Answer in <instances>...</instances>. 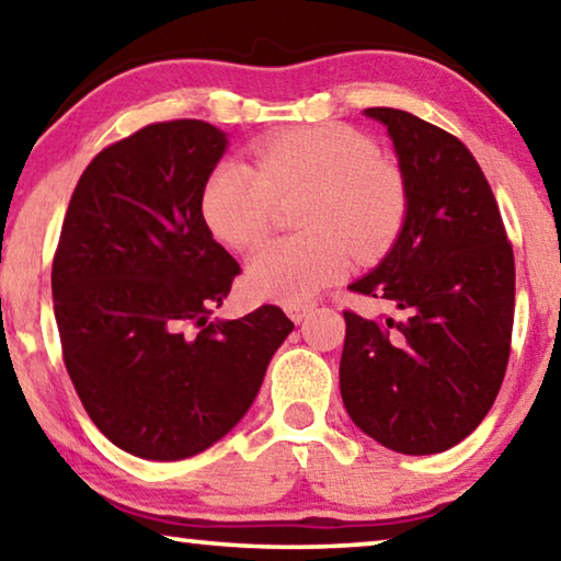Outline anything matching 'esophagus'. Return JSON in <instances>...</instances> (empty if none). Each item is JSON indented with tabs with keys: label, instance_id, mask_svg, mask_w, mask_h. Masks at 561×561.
Listing matches in <instances>:
<instances>
[{
	"label": "esophagus",
	"instance_id": "34e87169",
	"mask_svg": "<svg viewBox=\"0 0 561 561\" xmlns=\"http://www.w3.org/2000/svg\"><path fill=\"white\" fill-rule=\"evenodd\" d=\"M317 305H314V301H295V305H287V307H284V312H287L289 314V319H291V322H295V324H299L301 322V319H305L309 312H312V309H314Z\"/></svg>",
	"mask_w": 561,
	"mask_h": 561
}]
</instances>
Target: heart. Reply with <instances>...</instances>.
I'll list each match as a JSON object with an SVG mask.
<instances>
[{"label": "heart", "instance_id": "1", "mask_svg": "<svg viewBox=\"0 0 561 561\" xmlns=\"http://www.w3.org/2000/svg\"><path fill=\"white\" fill-rule=\"evenodd\" d=\"M305 192L297 221L307 232L264 244L247 266L256 297L307 301L344 277L350 243L359 254L377 252L407 215V184L375 141L344 124H317L256 141L252 167L219 162L204 184L202 217L221 244L249 249L270 229L277 199Z\"/></svg>", "mask_w": 561, "mask_h": 561}]
</instances>
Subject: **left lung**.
<instances>
[{
	"label": "left lung",
	"instance_id": "obj_1",
	"mask_svg": "<svg viewBox=\"0 0 561 561\" xmlns=\"http://www.w3.org/2000/svg\"><path fill=\"white\" fill-rule=\"evenodd\" d=\"M394 141L407 215L394 247L352 284L399 319L344 312L342 402L381 447L437 455L469 437L500 394L514 324V252L482 167L414 114L371 106Z\"/></svg>",
	"mask_w": 561,
	"mask_h": 561
}]
</instances>
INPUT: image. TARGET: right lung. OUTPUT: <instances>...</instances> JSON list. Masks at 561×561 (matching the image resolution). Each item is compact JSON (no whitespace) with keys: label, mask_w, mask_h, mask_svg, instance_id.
<instances>
[{"label":"right lung","mask_w":561,"mask_h":561,"mask_svg":"<svg viewBox=\"0 0 561 561\" xmlns=\"http://www.w3.org/2000/svg\"><path fill=\"white\" fill-rule=\"evenodd\" d=\"M225 149L202 119L149 124L89 162L61 225L51 297L67 371L96 430L141 459L225 437L295 329L274 305L209 319L242 272L202 217Z\"/></svg>","instance_id":"add662e5"}]
</instances>
